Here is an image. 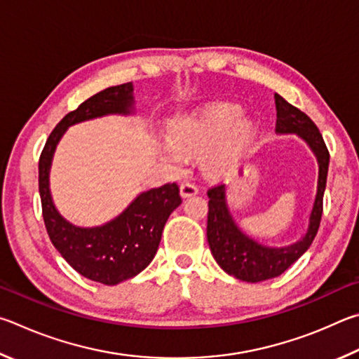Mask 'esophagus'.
<instances>
[{"label": "esophagus", "instance_id": "34e87169", "mask_svg": "<svg viewBox=\"0 0 359 359\" xmlns=\"http://www.w3.org/2000/svg\"><path fill=\"white\" fill-rule=\"evenodd\" d=\"M180 194H181V197H183V198L197 196L198 187L194 186L192 183H183V184H181V187H180Z\"/></svg>", "mask_w": 359, "mask_h": 359}]
</instances>
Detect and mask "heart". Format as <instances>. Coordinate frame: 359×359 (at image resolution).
<instances>
[{
	"label": "heart",
	"instance_id": "heart-1",
	"mask_svg": "<svg viewBox=\"0 0 359 359\" xmlns=\"http://www.w3.org/2000/svg\"><path fill=\"white\" fill-rule=\"evenodd\" d=\"M236 104H216L200 115L176 119L168 128V140L159 144V157L170 172L180 173L186 167L184 156H200L223 140L205 157V168L217 173L238 157L254 135L255 124L243 118Z\"/></svg>",
	"mask_w": 359,
	"mask_h": 359
}]
</instances>
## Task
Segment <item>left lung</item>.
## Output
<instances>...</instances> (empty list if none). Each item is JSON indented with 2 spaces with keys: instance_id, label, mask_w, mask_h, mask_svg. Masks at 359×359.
<instances>
[{
  "instance_id": "8db88e82",
  "label": "left lung",
  "mask_w": 359,
  "mask_h": 359,
  "mask_svg": "<svg viewBox=\"0 0 359 359\" xmlns=\"http://www.w3.org/2000/svg\"><path fill=\"white\" fill-rule=\"evenodd\" d=\"M278 107V132L279 135H297L303 140L312 154L316 156L318 167L317 192L307 217L304 235L298 241L285 246H268L248 235L235 221L229 205V186H217L208 191V227L206 238L211 254L225 273L246 282H262L278 278L290 268L303 255L316 238L323 210V194L328 176L330 153L323 137L312 119L288 104L276 94Z\"/></svg>"
}]
</instances>
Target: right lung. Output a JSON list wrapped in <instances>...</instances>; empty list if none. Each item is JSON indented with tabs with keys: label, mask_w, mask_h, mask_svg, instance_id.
Masks as SVG:
<instances>
[{
	"label": "right lung",
	"mask_w": 359,
	"mask_h": 359,
	"mask_svg": "<svg viewBox=\"0 0 359 359\" xmlns=\"http://www.w3.org/2000/svg\"><path fill=\"white\" fill-rule=\"evenodd\" d=\"M135 113L134 85L107 88L61 119L50 134L39 159L42 216L50 240L75 271L104 285H116L134 278L153 262L167 219L181 205L180 187L173 183L143 191L109 222L80 227L69 222L56 208L50 191V170L56 147L71 126Z\"/></svg>",
	"instance_id": "obj_1"
}]
</instances>
